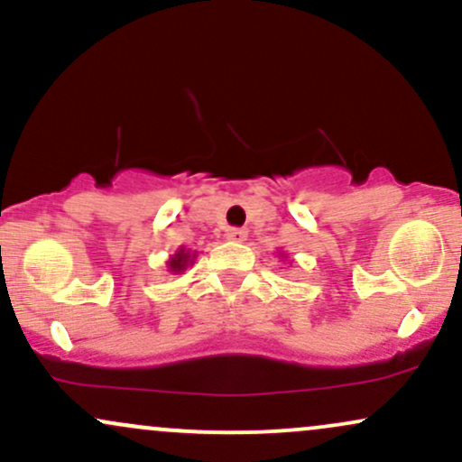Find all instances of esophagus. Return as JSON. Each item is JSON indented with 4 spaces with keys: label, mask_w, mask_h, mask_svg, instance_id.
I'll return each mask as SVG.
<instances>
[{
    "label": "esophagus",
    "mask_w": 462,
    "mask_h": 462,
    "mask_svg": "<svg viewBox=\"0 0 462 462\" xmlns=\"http://www.w3.org/2000/svg\"><path fill=\"white\" fill-rule=\"evenodd\" d=\"M226 238H227V241L243 243L247 238V230H243V227H230V230L226 232Z\"/></svg>",
    "instance_id": "34e87169"
}]
</instances>
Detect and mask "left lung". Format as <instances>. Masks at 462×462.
<instances>
[{
	"label": "left lung",
	"instance_id": "obj_1",
	"mask_svg": "<svg viewBox=\"0 0 462 462\" xmlns=\"http://www.w3.org/2000/svg\"><path fill=\"white\" fill-rule=\"evenodd\" d=\"M280 256H282V258H284V254H280Z\"/></svg>",
	"mask_w": 462,
	"mask_h": 462
}]
</instances>
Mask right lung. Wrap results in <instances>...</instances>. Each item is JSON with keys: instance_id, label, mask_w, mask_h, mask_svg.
<instances>
[{"instance_id": "right-lung-1", "label": "right lung", "mask_w": 462, "mask_h": 462, "mask_svg": "<svg viewBox=\"0 0 462 462\" xmlns=\"http://www.w3.org/2000/svg\"><path fill=\"white\" fill-rule=\"evenodd\" d=\"M195 258H198V252H190V249L182 245L176 254H173V256H169L167 269L171 273H182L184 269L190 267V264L195 263Z\"/></svg>"}]
</instances>
